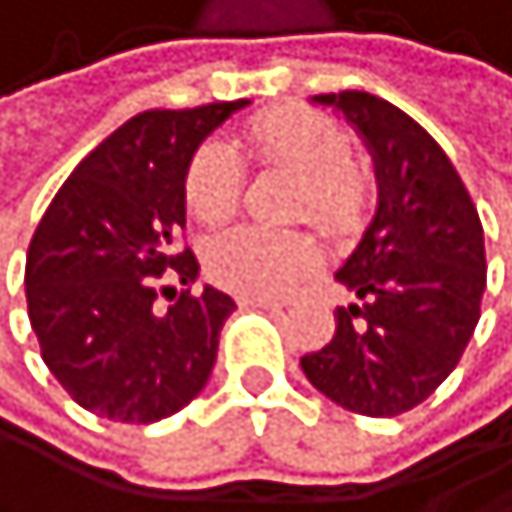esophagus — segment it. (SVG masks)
Wrapping results in <instances>:
<instances>
[{
	"instance_id": "obj_1",
	"label": "esophagus",
	"mask_w": 512,
	"mask_h": 512,
	"mask_svg": "<svg viewBox=\"0 0 512 512\" xmlns=\"http://www.w3.org/2000/svg\"><path fill=\"white\" fill-rule=\"evenodd\" d=\"M241 307H258V310H284L281 300H271V297H238Z\"/></svg>"
}]
</instances>
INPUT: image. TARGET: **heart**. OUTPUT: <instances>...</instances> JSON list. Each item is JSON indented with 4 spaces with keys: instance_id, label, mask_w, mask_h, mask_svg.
Segmentation results:
<instances>
[{
    "instance_id": "1",
    "label": "heart",
    "mask_w": 512,
    "mask_h": 512,
    "mask_svg": "<svg viewBox=\"0 0 512 512\" xmlns=\"http://www.w3.org/2000/svg\"><path fill=\"white\" fill-rule=\"evenodd\" d=\"M241 146L264 166H281L300 179L297 215H310L323 231L340 235L366 202V176L349 163V136L317 110H271L254 117ZM186 205L202 225H225L238 212L245 169L225 143H205L186 169ZM215 284L241 297H281L320 264L317 241L300 231L274 235L235 228L205 251Z\"/></svg>"
}]
</instances>
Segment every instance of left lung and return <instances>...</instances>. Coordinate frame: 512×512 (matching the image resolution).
Here are the masks:
<instances>
[{"label": "left lung", "instance_id": "8db88e82", "mask_svg": "<svg viewBox=\"0 0 512 512\" xmlns=\"http://www.w3.org/2000/svg\"><path fill=\"white\" fill-rule=\"evenodd\" d=\"M353 123L376 166L379 205L336 271L359 303L336 307V333L300 359L303 376L356 415L421 405L461 362L487 287L484 228L461 176L425 127L366 91L320 94Z\"/></svg>", "mask_w": 512, "mask_h": 512}]
</instances>
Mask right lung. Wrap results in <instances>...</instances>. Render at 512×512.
<instances>
[{
	"mask_svg": "<svg viewBox=\"0 0 512 512\" xmlns=\"http://www.w3.org/2000/svg\"><path fill=\"white\" fill-rule=\"evenodd\" d=\"M241 107L248 100L136 114L41 215L25 258L28 320L51 376L87 412L150 425L209 382L235 300L215 287L182 290L159 310L156 290L163 277L186 287L199 277L195 254L176 248L186 169L205 136Z\"/></svg>",
	"mask_w": 512,
	"mask_h": 512,
	"instance_id": "right-lung-1",
	"label": "right lung"
}]
</instances>
